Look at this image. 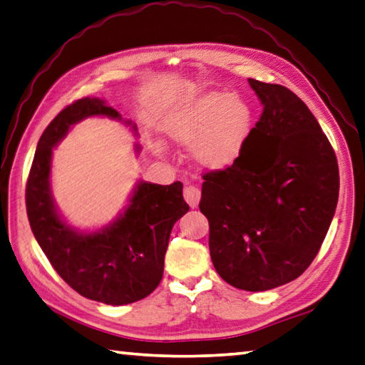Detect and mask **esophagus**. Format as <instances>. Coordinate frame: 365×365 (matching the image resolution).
<instances>
[{"mask_svg": "<svg viewBox=\"0 0 365 365\" xmlns=\"http://www.w3.org/2000/svg\"><path fill=\"white\" fill-rule=\"evenodd\" d=\"M183 197L185 201L188 202L190 207H197V204H200V200H201V191L197 187H195V185H187L183 190Z\"/></svg>", "mask_w": 365, "mask_h": 365, "instance_id": "obj_1", "label": "esophagus"}]
</instances>
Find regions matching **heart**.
<instances>
[{
	"mask_svg": "<svg viewBox=\"0 0 365 365\" xmlns=\"http://www.w3.org/2000/svg\"><path fill=\"white\" fill-rule=\"evenodd\" d=\"M252 125L246 102L228 92H205L178 103L164 119L163 130L177 147H190L191 158L204 169L228 168L240 156Z\"/></svg>",
	"mask_w": 365,
	"mask_h": 365,
	"instance_id": "heart-1",
	"label": "heart"
}]
</instances>
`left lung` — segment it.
<instances>
[{
  "label": "left lung",
  "instance_id": "obj_1",
  "mask_svg": "<svg viewBox=\"0 0 365 365\" xmlns=\"http://www.w3.org/2000/svg\"><path fill=\"white\" fill-rule=\"evenodd\" d=\"M263 111L230 168L204 174L200 209L212 263L230 286L263 292L314 260L339 201L335 151L292 91L249 78Z\"/></svg>",
  "mask_w": 365,
  "mask_h": 365
}]
</instances>
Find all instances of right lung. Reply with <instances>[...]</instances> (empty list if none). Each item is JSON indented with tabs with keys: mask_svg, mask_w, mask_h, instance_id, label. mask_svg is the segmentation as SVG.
Wrapping results in <instances>:
<instances>
[{
	"mask_svg": "<svg viewBox=\"0 0 365 365\" xmlns=\"http://www.w3.org/2000/svg\"><path fill=\"white\" fill-rule=\"evenodd\" d=\"M89 116L123 119L96 97L79 98L52 119L39 138L26 180V215L39 247L58 276L79 295L118 307L142 300L160 286L172 227L190 205L183 200L180 182L156 185L140 180L128 207L108 227L83 233L65 223L51 191L52 148L73 124ZM124 123L130 125V121ZM135 148L140 150L138 145Z\"/></svg>",
	"mask_w": 365,
	"mask_h": 365,
	"instance_id": "right-lung-1",
	"label": "right lung"
}]
</instances>
